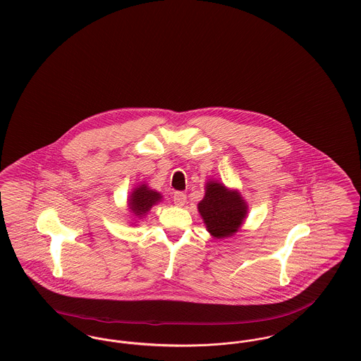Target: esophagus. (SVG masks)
<instances>
[{
	"instance_id": "1",
	"label": "esophagus",
	"mask_w": 361,
	"mask_h": 361,
	"mask_svg": "<svg viewBox=\"0 0 361 361\" xmlns=\"http://www.w3.org/2000/svg\"><path fill=\"white\" fill-rule=\"evenodd\" d=\"M173 200H174V203H176L177 206H184L185 202H187V195H185L184 192H174V193H173Z\"/></svg>"
}]
</instances>
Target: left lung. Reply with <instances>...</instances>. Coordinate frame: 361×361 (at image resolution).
<instances>
[{
    "label": "left lung",
    "instance_id": "1",
    "mask_svg": "<svg viewBox=\"0 0 361 361\" xmlns=\"http://www.w3.org/2000/svg\"><path fill=\"white\" fill-rule=\"evenodd\" d=\"M197 209L207 231L216 238L233 235L247 215V206L237 191H228L214 181L207 184L206 195Z\"/></svg>",
    "mask_w": 361,
    "mask_h": 361
}]
</instances>
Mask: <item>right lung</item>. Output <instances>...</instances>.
Wrapping results in <instances>:
<instances>
[{"mask_svg":"<svg viewBox=\"0 0 361 361\" xmlns=\"http://www.w3.org/2000/svg\"><path fill=\"white\" fill-rule=\"evenodd\" d=\"M161 195L158 192L152 191L147 188V185H140L139 188H135L133 193L129 199V209L133 212L135 216H143L149 212V209L161 200Z\"/></svg>","mask_w":361,"mask_h":361,"instance_id":"obj_1","label":"right lung"}]
</instances>
